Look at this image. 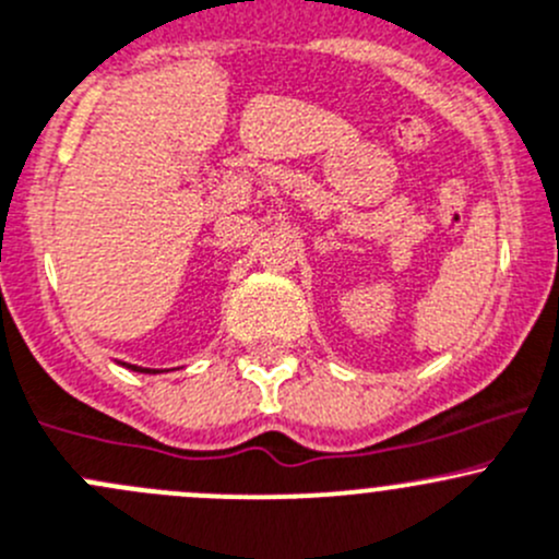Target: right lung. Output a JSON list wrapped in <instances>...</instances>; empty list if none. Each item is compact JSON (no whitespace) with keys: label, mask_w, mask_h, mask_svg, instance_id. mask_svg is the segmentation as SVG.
I'll use <instances>...</instances> for the list:
<instances>
[{"label":"right lung","mask_w":559,"mask_h":559,"mask_svg":"<svg viewBox=\"0 0 559 559\" xmlns=\"http://www.w3.org/2000/svg\"><path fill=\"white\" fill-rule=\"evenodd\" d=\"M121 367L132 369V372H143V374H157V372H163V369H148V367H135V364H121Z\"/></svg>","instance_id":"add662e5"}]
</instances>
